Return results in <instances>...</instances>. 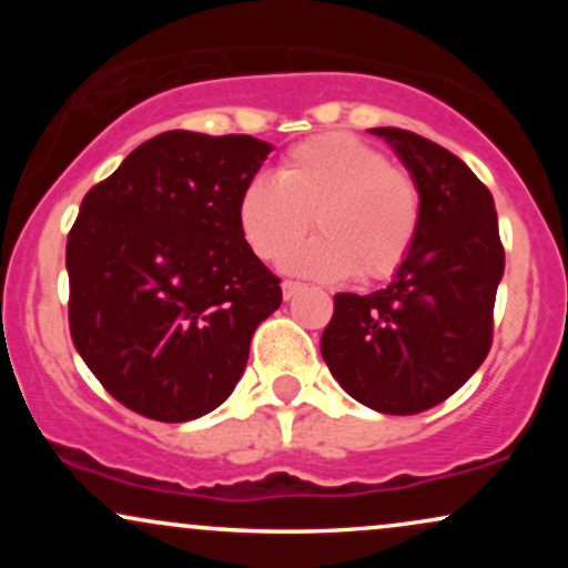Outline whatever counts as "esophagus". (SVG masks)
Here are the masks:
<instances>
[{"mask_svg":"<svg viewBox=\"0 0 568 568\" xmlns=\"http://www.w3.org/2000/svg\"><path fill=\"white\" fill-rule=\"evenodd\" d=\"M296 293H302V285L291 283V280H285V283H283V298H285V302H291V298L296 296Z\"/></svg>","mask_w":568,"mask_h":568,"instance_id":"1","label":"esophagus"}]
</instances>
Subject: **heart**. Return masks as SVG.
<instances>
[{
    "label": "heart",
    "mask_w": 568,
    "mask_h": 568,
    "mask_svg": "<svg viewBox=\"0 0 568 568\" xmlns=\"http://www.w3.org/2000/svg\"><path fill=\"white\" fill-rule=\"evenodd\" d=\"M312 220L322 234L290 247ZM422 224L414 175L387 154L347 133L296 143L275 179L253 175L237 197V230L262 262L312 280H387L400 270Z\"/></svg>",
    "instance_id": "1"
}]
</instances>
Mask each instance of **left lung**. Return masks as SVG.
<instances>
[{
    "label": "left lung",
    "mask_w": 568,
    "mask_h": 568,
    "mask_svg": "<svg viewBox=\"0 0 568 568\" xmlns=\"http://www.w3.org/2000/svg\"><path fill=\"white\" fill-rule=\"evenodd\" d=\"M422 192V224L387 288L336 293L321 338L344 393L408 416L452 397L491 347L505 251L491 192L456 154L400 128H371Z\"/></svg>",
    "instance_id": "8db88e82"
}]
</instances>
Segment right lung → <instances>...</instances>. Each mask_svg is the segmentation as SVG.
Wrapping results in <instances>:
<instances>
[{
    "mask_svg": "<svg viewBox=\"0 0 568 568\" xmlns=\"http://www.w3.org/2000/svg\"><path fill=\"white\" fill-rule=\"evenodd\" d=\"M272 143L168 130L84 194L69 232L71 342L122 406L158 422L219 408L280 280L237 230Z\"/></svg>",
    "mask_w": 568,
    "mask_h": 568,
    "instance_id": "right-lung-1",
    "label": "right lung"
}]
</instances>
